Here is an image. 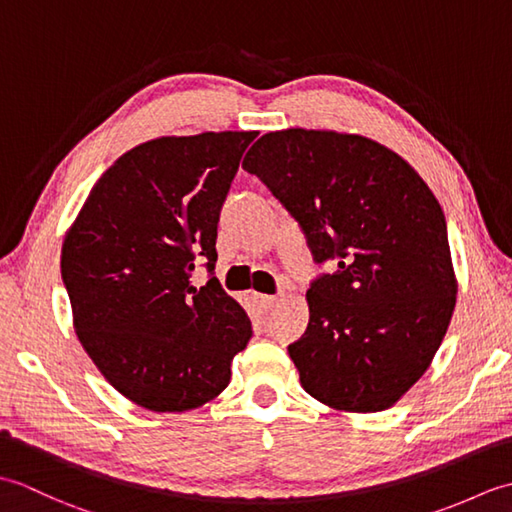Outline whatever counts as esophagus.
Here are the masks:
<instances>
[{"label":"esophagus","instance_id":"esophagus-1","mask_svg":"<svg viewBox=\"0 0 512 512\" xmlns=\"http://www.w3.org/2000/svg\"><path fill=\"white\" fill-rule=\"evenodd\" d=\"M257 301H259V308H262L264 312H270L279 303L277 297H270V295H259Z\"/></svg>","mask_w":512,"mask_h":512}]
</instances>
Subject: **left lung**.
<instances>
[{
    "instance_id": "1",
    "label": "left lung",
    "mask_w": 512,
    "mask_h": 512,
    "mask_svg": "<svg viewBox=\"0 0 512 512\" xmlns=\"http://www.w3.org/2000/svg\"><path fill=\"white\" fill-rule=\"evenodd\" d=\"M242 167L299 222L317 264L306 334L288 345L301 387L336 411L389 409L427 372L453 317L447 220L418 171L356 134L281 129Z\"/></svg>"
}]
</instances>
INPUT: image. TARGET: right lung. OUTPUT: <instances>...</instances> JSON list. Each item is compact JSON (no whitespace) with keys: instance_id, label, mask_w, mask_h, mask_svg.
Returning <instances> with one entry per match:
<instances>
[{"instance_id":"add662e5","label":"right lung","mask_w":512,"mask_h":512,"mask_svg":"<svg viewBox=\"0 0 512 512\" xmlns=\"http://www.w3.org/2000/svg\"><path fill=\"white\" fill-rule=\"evenodd\" d=\"M257 132L162 136L129 149L94 184L61 248L83 350L138 407H202L231 383L253 336L213 277L217 222ZM204 261L212 279H188Z\"/></svg>"}]
</instances>
